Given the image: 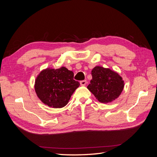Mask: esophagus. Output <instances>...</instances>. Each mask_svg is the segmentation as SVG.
I'll return each instance as SVG.
<instances>
[{
	"label": "esophagus",
	"mask_w": 157,
	"mask_h": 157,
	"mask_svg": "<svg viewBox=\"0 0 157 157\" xmlns=\"http://www.w3.org/2000/svg\"><path fill=\"white\" fill-rule=\"evenodd\" d=\"M80 84L81 86H85L86 84V80H82V81L80 82Z\"/></svg>",
	"instance_id": "1"
}]
</instances>
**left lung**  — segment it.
Listing matches in <instances>:
<instances>
[{
  "label": "left lung",
  "mask_w": 157,
  "mask_h": 157,
  "mask_svg": "<svg viewBox=\"0 0 157 157\" xmlns=\"http://www.w3.org/2000/svg\"><path fill=\"white\" fill-rule=\"evenodd\" d=\"M92 79L87 88L99 102H112L118 98L124 89L122 78L110 69L96 66L92 71Z\"/></svg>",
  "instance_id": "obj_1"
}]
</instances>
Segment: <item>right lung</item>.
<instances>
[{
	"instance_id": "1",
	"label": "right lung",
	"mask_w": 157,
	"mask_h": 157,
	"mask_svg": "<svg viewBox=\"0 0 157 157\" xmlns=\"http://www.w3.org/2000/svg\"><path fill=\"white\" fill-rule=\"evenodd\" d=\"M74 73L65 67L46 68L40 71L35 79L36 96L46 105L61 108L68 103L80 83L73 79Z\"/></svg>"
}]
</instances>
